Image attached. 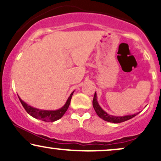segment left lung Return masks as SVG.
<instances>
[{
	"mask_svg": "<svg viewBox=\"0 0 161 161\" xmlns=\"http://www.w3.org/2000/svg\"><path fill=\"white\" fill-rule=\"evenodd\" d=\"M92 104H93V108L95 109L96 114H97V116H99L100 118H101L107 122H110V123H122V122H125L126 120H129V119H132L134 116L138 115L140 112L136 113V114H131V115H125V116H113L110 115L104 111L102 108H101L98 102H97V94L96 92L95 93V96H94L93 101H92Z\"/></svg>",
	"mask_w": 161,
	"mask_h": 161,
	"instance_id": "1",
	"label": "left lung"
}]
</instances>
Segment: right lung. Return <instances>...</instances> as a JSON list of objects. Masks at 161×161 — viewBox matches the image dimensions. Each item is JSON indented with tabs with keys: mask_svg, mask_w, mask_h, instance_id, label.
<instances>
[{
	"mask_svg": "<svg viewBox=\"0 0 161 161\" xmlns=\"http://www.w3.org/2000/svg\"><path fill=\"white\" fill-rule=\"evenodd\" d=\"M74 93V91L70 94L69 97H68L67 101L65 103V104L61 108L58 109V110H41V109L35 108L33 107L30 106V105L27 104L25 101H23L20 97H19V99L21 102L22 105L23 106V108H25V110H26V112L29 115H31L32 117L36 118V119H41L42 121L45 122H54L56 120H58L59 119L62 117L64 115L66 110H67L68 108H69L70 101H71L72 95Z\"/></svg>",
	"mask_w": 161,
	"mask_h": 161,
	"instance_id": "add662e5",
	"label": "right lung"
}]
</instances>
